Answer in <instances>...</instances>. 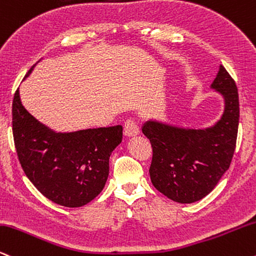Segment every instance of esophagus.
<instances>
[{"instance_id":"1","label":"esophagus","mask_w":256,"mask_h":256,"mask_svg":"<svg viewBox=\"0 0 256 256\" xmlns=\"http://www.w3.org/2000/svg\"><path fill=\"white\" fill-rule=\"evenodd\" d=\"M139 133L140 130L136 122L132 118L127 120L124 123V135H127V136H135V135H138Z\"/></svg>"}]
</instances>
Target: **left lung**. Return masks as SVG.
<instances>
[{
	"label": "left lung",
	"instance_id": "left-lung-1",
	"mask_svg": "<svg viewBox=\"0 0 256 256\" xmlns=\"http://www.w3.org/2000/svg\"><path fill=\"white\" fill-rule=\"evenodd\" d=\"M211 87L225 102L223 116L213 127L181 128L157 121H147L142 127L153 152L152 184L176 202L192 204L205 198L232 160L240 120L236 82L220 66Z\"/></svg>",
	"mask_w": 256,
	"mask_h": 256
}]
</instances>
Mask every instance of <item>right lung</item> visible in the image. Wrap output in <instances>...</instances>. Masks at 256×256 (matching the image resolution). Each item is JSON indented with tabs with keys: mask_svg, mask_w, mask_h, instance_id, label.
<instances>
[{
	"mask_svg": "<svg viewBox=\"0 0 256 256\" xmlns=\"http://www.w3.org/2000/svg\"><path fill=\"white\" fill-rule=\"evenodd\" d=\"M12 115L21 168L45 198L57 205L81 207L103 190L111 152L122 141V126L56 133L22 106L19 88Z\"/></svg>",
	"mask_w": 256,
	"mask_h": 256,
	"instance_id": "1",
	"label": "right lung"
}]
</instances>
